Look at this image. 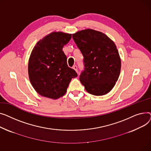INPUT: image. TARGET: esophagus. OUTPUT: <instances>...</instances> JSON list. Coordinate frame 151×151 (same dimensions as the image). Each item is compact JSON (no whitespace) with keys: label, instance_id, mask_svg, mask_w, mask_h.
Wrapping results in <instances>:
<instances>
[{"label":"esophagus","instance_id":"obj_1","mask_svg":"<svg viewBox=\"0 0 151 151\" xmlns=\"http://www.w3.org/2000/svg\"><path fill=\"white\" fill-rule=\"evenodd\" d=\"M73 69L78 73V68H77V66L76 65H75V66H73Z\"/></svg>","mask_w":151,"mask_h":151}]
</instances>
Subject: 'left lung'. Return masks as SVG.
<instances>
[{
	"label": "left lung",
	"mask_w": 151,
	"mask_h": 151,
	"mask_svg": "<svg viewBox=\"0 0 151 151\" xmlns=\"http://www.w3.org/2000/svg\"><path fill=\"white\" fill-rule=\"evenodd\" d=\"M73 38L83 56L81 83L93 95L107 94L121 71V59L115 44L104 33L91 29L73 34Z\"/></svg>",
	"instance_id": "1"
}]
</instances>
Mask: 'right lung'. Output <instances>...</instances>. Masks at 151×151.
Instances as JSON below:
<instances>
[{"label": "right lung", "mask_w": 151, "mask_h": 151, "mask_svg": "<svg viewBox=\"0 0 151 151\" xmlns=\"http://www.w3.org/2000/svg\"><path fill=\"white\" fill-rule=\"evenodd\" d=\"M71 34L53 32L40 40L31 53L28 71L30 81L40 95L57 99L65 95L76 70L68 67L63 50Z\"/></svg>", "instance_id": "add662e5"}]
</instances>
